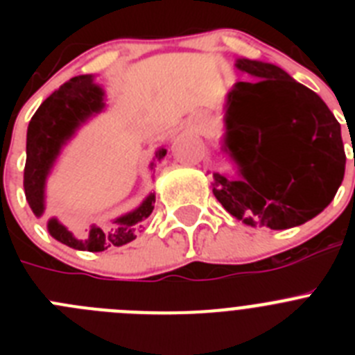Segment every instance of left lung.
I'll return each mask as SVG.
<instances>
[{"mask_svg": "<svg viewBox=\"0 0 355 355\" xmlns=\"http://www.w3.org/2000/svg\"><path fill=\"white\" fill-rule=\"evenodd\" d=\"M252 76L225 97L222 150L236 174L213 172V193L234 218L281 231L324 211L345 175L341 126L322 97L274 64L238 58Z\"/></svg>", "mask_w": 355, "mask_h": 355, "instance_id": "obj_1", "label": "left lung"}]
</instances>
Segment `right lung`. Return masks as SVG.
Segmentation results:
<instances>
[{
  "mask_svg": "<svg viewBox=\"0 0 355 355\" xmlns=\"http://www.w3.org/2000/svg\"><path fill=\"white\" fill-rule=\"evenodd\" d=\"M106 106L105 90L94 83L92 74L71 78L39 106L28 124L24 193L35 216L46 209V181L65 144L76 135L85 122L103 112ZM167 149L159 147L155 159L162 162ZM155 162L150 163V168ZM155 193H149L139 208L117 216L108 227L92 224L72 233L58 218H49L48 231L55 240L76 250L101 252L108 247H121L137 238L144 220L153 213Z\"/></svg>",
  "mask_w": 355,
  "mask_h": 355,
  "instance_id": "1",
  "label": "right lung"
}]
</instances>
